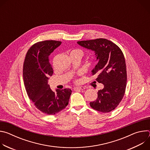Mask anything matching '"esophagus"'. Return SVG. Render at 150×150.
<instances>
[{
	"instance_id": "esophagus-1",
	"label": "esophagus",
	"mask_w": 150,
	"mask_h": 150,
	"mask_svg": "<svg viewBox=\"0 0 150 150\" xmlns=\"http://www.w3.org/2000/svg\"><path fill=\"white\" fill-rule=\"evenodd\" d=\"M85 88L84 87H75L74 88V90H85Z\"/></svg>"
}]
</instances>
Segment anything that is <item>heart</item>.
<instances>
[{"label": "heart", "instance_id": "obj_1", "mask_svg": "<svg viewBox=\"0 0 150 150\" xmlns=\"http://www.w3.org/2000/svg\"><path fill=\"white\" fill-rule=\"evenodd\" d=\"M77 53L81 56H82V52L81 50H74L71 52V53Z\"/></svg>", "mask_w": 150, "mask_h": 150}]
</instances>
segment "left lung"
<instances>
[{"label": "left lung", "mask_w": 150, "mask_h": 150, "mask_svg": "<svg viewBox=\"0 0 150 150\" xmlns=\"http://www.w3.org/2000/svg\"><path fill=\"white\" fill-rule=\"evenodd\" d=\"M77 43L95 52L98 63L92 74L97 75L96 81L104 85L97 93V100L90 105L97 111L110 112L119 105L125 92L127 74L124 55L116 45L105 38L80 41Z\"/></svg>", "instance_id": "8db88e82"}]
</instances>
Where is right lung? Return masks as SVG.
<instances>
[{
    "mask_svg": "<svg viewBox=\"0 0 150 150\" xmlns=\"http://www.w3.org/2000/svg\"><path fill=\"white\" fill-rule=\"evenodd\" d=\"M61 43L55 40L36 42L28 50L23 65L24 81L30 99L37 109L49 115L65 109L72 93L69 88L53 92L48 84L49 76L53 73L49 56Z\"/></svg>",
    "mask_w": 150,
    "mask_h": 150,
    "instance_id": "add662e5",
    "label": "right lung"
}]
</instances>
